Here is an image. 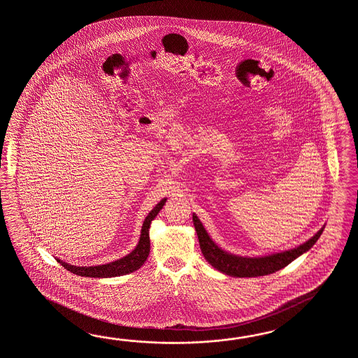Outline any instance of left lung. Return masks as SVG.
I'll return each instance as SVG.
<instances>
[{"label": "left lung", "instance_id": "obj_1", "mask_svg": "<svg viewBox=\"0 0 358 358\" xmlns=\"http://www.w3.org/2000/svg\"><path fill=\"white\" fill-rule=\"evenodd\" d=\"M193 224L197 231L199 247L205 256L206 261L221 273L230 276H236V278H255V276H264V275L273 274L275 271H279L282 267L289 265L292 261H294L301 255H303L304 252L311 250L312 245L317 242L324 230V228L320 229L319 231L306 243L301 244L289 251L273 253L262 257H239L221 250L219 245H216L194 213H193Z\"/></svg>", "mask_w": 358, "mask_h": 358}]
</instances>
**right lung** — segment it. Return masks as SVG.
<instances>
[{"label": "right lung", "instance_id": "obj_1", "mask_svg": "<svg viewBox=\"0 0 358 358\" xmlns=\"http://www.w3.org/2000/svg\"><path fill=\"white\" fill-rule=\"evenodd\" d=\"M165 202H166V198L161 199L152 211L148 213V216L145 217V222H143L137 247L125 257L116 259L110 264L99 265V266H74V265H69L66 262H62L59 259L57 261L70 273L79 275V276H88V278H113V276H120V275L130 274V273L136 271L145 264V259L150 255V245H151L150 244V233H148L150 225H151V221L157 216V213H160Z\"/></svg>", "mask_w": 358, "mask_h": 358}]
</instances>
